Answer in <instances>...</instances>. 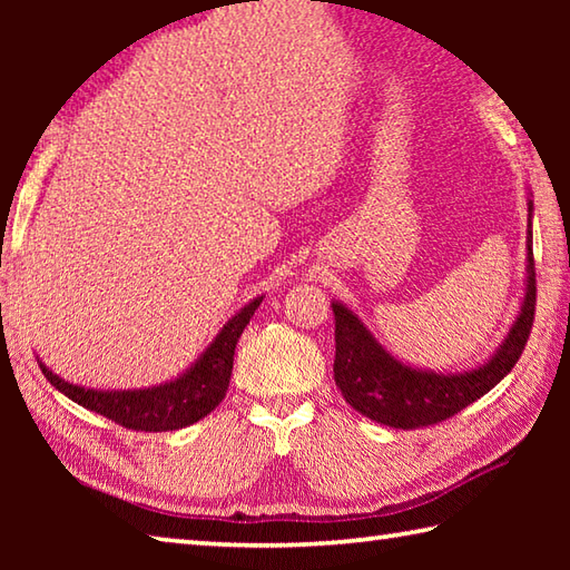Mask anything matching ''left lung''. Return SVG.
Listing matches in <instances>:
<instances>
[{"mask_svg":"<svg viewBox=\"0 0 570 570\" xmlns=\"http://www.w3.org/2000/svg\"><path fill=\"white\" fill-rule=\"evenodd\" d=\"M530 218H533V200H528V276L523 306L498 352L478 370L438 374L402 364L374 340L360 316L344 304L332 302L336 342L334 382L356 412L397 430L428 428L465 410L513 370L525 350L535 316V262Z\"/></svg>","mask_w":570,"mask_h":570,"instance_id":"1","label":"left lung"}]
</instances>
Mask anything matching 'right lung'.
I'll list each match as a JSON object with an SVG mask.
<instances>
[{"instance_id":"right-lung-1","label":"right lung","mask_w":570,"mask_h":570,"mask_svg":"<svg viewBox=\"0 0 570 570\" xmlns=\"http://www.w3.org/2000/svg\"><path fill=\"white\" fill-rule=\"evenodd\" d=\"M262 302L264 296H256L236 316H230L208 350L198 356V362L183 372L178 380L160 384V387L120 392L85 390L57 377L50 366H45L42 362L40 370L47 382L55 390H60L65 397H70L72 402L82 404L85 410L98 412L102 417L122 424L128 430L170 432L188 428V424L204 420L206 414L214 412L220 400L226 397L230 370H234L236 342Z\"/></svg>"}]
</instances>
